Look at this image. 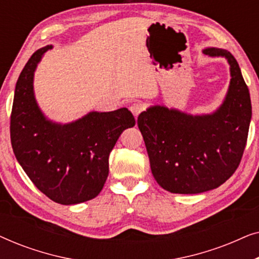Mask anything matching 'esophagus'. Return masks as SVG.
<instances>
[{"mask_svg": "<svg viewBox=\"0 0 259 259\" xmlns=\"http://www.w3.org/2000/svg\"><path fill=\"white\" fill-rule=\"evenodd\" d=\"M130 109H131V112L133 113V115L136 116V118H138V115H139L140 113L144 111V106L141 105L140 102H134V104L130 107Z\"/></svg>", "mask_w": 259, "mask_h": 259, "instance_id": "obj_1", "label": "esophagus"}]
</instances>
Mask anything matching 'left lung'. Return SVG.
<instances>
[{"mask_svg": "<svg viewBox=\"0 0 259 259\" xmlns=\"http://www.w3.org/2000/svg\"><path fill=\"white\" fill-rule=\"evenodd\" d=\"M204 54L225 56L231 67L228 95L219 109L193 116L153 106L138 116L152 175L171 193L194 194L221 186L235 173L246 146L252 108L238 62L225 49L207 48Z\"/></svg>", "mask_w": 259, "mask_h": 259, "instance_id": "1", "label": "left lung"}]
</instances>
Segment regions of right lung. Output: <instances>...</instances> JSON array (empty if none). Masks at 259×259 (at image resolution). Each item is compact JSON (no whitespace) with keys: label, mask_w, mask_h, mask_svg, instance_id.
I'll return each instance as SVG.
<instances>
[{"label":"right lung","mask_w":259,"mask_h":259,"mask_svg":"<svg viewBox=\"0 0 259 259\" xmlns=\"http://www.w3.org/2000/svg\"><path fill=\"white\" fill-rule=\"evenodd\" d=\"M52 46L30 56L16 82L10 140L14 154L35 186L62 205L91 200L108 177V157L123 130L136 125L127 108L92 112L72 123L49 121L37 107L33 77L38 61Z\"/></svg>","instance_id":"obj_1"}]
</instances>
